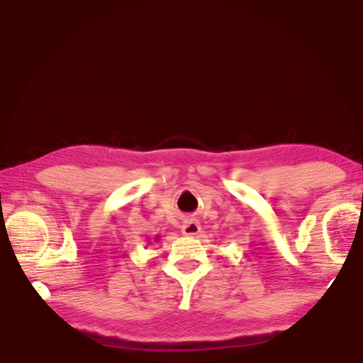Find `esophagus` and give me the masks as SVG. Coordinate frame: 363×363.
<instances>
[{
    "mask_svg": "<svg viewBox=\"0 0 363 363\" xmlns=\"http://www.w3.org/2000/svg\"><path fill=\"white\" fill-rule=\"evenodd\" d=\"M200 230H201L200 223L196 222V220H194V219H187L186 222L182 223V233L186 235V236H195V235H199Z\"/></svg>",
    "mask_w": 363,
    "mask_h": 363,
    "instance_id": "obj_1",
    "label": "esophagus"
}]
</instances>
